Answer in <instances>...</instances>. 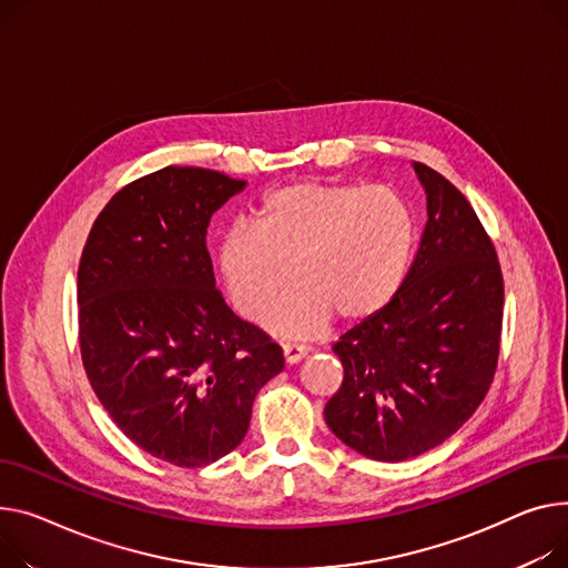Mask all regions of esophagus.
<instances>
[{"instance_id": "esophagus-1", "label": "esophagus", "mask_w": 568, "mask_h": 568, "mask_svg": "<svg viewBox=\"0 0 568 568\" xmlns=\"http://www.w3.org/2000/svg\"><path fill=\"white\" fill-rule=\"evenodd\" d=\"M311 347L304 343H285L283 345V356L287 363H298L304 356H308Z\"/></svg>"}]
</instances>
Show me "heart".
Segmentation results:
<instances>
[{
    "instance_id": "b5f03b06",
    "label": "heart",
    "mask_w": 568,
    "mask_h": 568,
    "mask_svg": "<svg viewBox=\"0 0 568 568\" xmlns=\"http://www.w3.org/2000/svg\"><path fill=\"white\" fill-rule=\"evenodd\" d=\"M415 237V216L390 186L294 182L260 201L253 225L223 233L216 270L248 322L270 315L290 276L294 290L270 326L311 335L331 317L352 324L388 306Z\"/></svg>"
}]
</instances>
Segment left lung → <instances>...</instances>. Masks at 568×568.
Here are the masks:
<instances>
[{
    "instance_id": "8db88e82",
    "label": "left lung",
    "mask_w": 568,
    "mask_h": 568,
    "mask_svg": "<svg viewBox=\"0 0 568 568\" xmlns=\"http://www.w3.org/2000/svg\"><path fill=\"white\" fill-rule=\"evenodd\" d=\"M427 225L388 306L333 345L343 386L326 402L328 429L374 462H406L440 445L494 384L505 283L498 253L473 205L415 162Z\"/></svg>"
}]
</instances>
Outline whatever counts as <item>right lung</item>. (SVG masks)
Wrapping results in <instances>:
<instances>
[{
    "instance_id": "1",
    "label": "right lung",
    "mask_w": 568,
    "mask_h": 568,
    "mask_svg": "<svg viewBox=\"0 0 568 568\" xmlns=\"http://www.w3.org/2000/svg\"><path fill=\"white\" fill-rule=\"evenodd\" d=\"M246 180L166 166L98 214L78 272L80 349L100 404L148 455L201 468L248 432L283 349L214 287L212 214Z\"/></svg>"
}]
</instances>
